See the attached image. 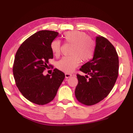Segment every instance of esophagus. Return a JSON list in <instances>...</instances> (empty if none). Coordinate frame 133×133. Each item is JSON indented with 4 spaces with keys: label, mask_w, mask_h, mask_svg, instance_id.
<instances>
[{
    "label": "esophagus",
    "mask_w": 133,
    "mask_h": 133,
    "mask_svg": "<svg viewBox=\"0 0 133 133\" xmlns=\"http://www.w3.org/2000/svg\"><path fill=\"white\" fill-rule=\"evenodd\" d=\"M72 76H73V75L71 74H69V73L65 74V77H66V78H70V77H72Z\"/></svg>",
    "instance_id": "34e87169"
}]
</instances>
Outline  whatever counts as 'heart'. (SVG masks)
Segmentation results:
<instances>
[{
  "label": "heart",
  "instance_id": "b5f03b06",
  "mask_svg": "<svg viewBox=\"0 0 133 133\" xmlns=\"http://www.w3.org/2000/svg\"><path fill=\"white\" fill-rule=\"evenodd\" d=\"M63 38L64 41L72 45L70 56L64 57L57 62L56 67L65 73H71L78 66L80 59L83 62L91 59L94 52V43L85 33L78 31H67ZM53 54L58 56L60 54L61 45L58 40H54L50 44Z\"/></svg>",
  "mask_w": 133,
  "mask_h": 133
}]
</instances>
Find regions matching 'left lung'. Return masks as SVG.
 I'll list each match as a JSON object with an SVG mask.
<instances>
[{"instance_id": "8db88e82", "label": "left lung", "mask_w": 133, "mask_h": 133, "mask_svg": "<svg viewBox=\"0 0 133 133\" xmlns=\"http://www.w3.org/2000/svg\"><path fill=\"white\" fill-rule=\"evenodd\" d=\"M93 58L79 69L85 77L77 74L78 83L75 90L77 99L90 106L107 97L116 81L119 73V57L115 47L102 36L96 37ZM90 77L88 79V75Z\"/></svg>"}]
</instances>
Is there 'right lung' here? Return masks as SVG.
<instances>
[{
    "label": "right lung",
    "instance_id": "add662e5",
    "mask_svg": "<svg viewBox=\"0 0 133 133\" xmlns=\"http://www.w3.org/2000/svg\"><path fill=\"white\" fill-rule=\"evenodd\" d=\"M59 33L38 31L27 38L16 52L13 72L16 85L24 97L37 105H45L54 99L65 75L55 69L51 75L43 72L54 55L50 44Z\"/></svg>",
    "mask_w": 133,
    "mask_h": 133
}]
</instances>
